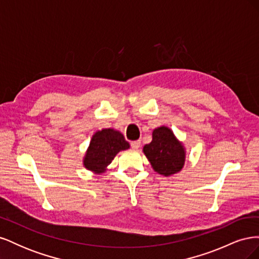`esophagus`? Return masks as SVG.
Wrapping results in <instances>:
<instances>
[{"instance_id": "obj_1", "label": "esophagus", "mask_w": 259, "mask_h": 259, "mask_svg": "<svg viewBox=\"0 0 259 259\" xmlns=\"http://www.w3.org/2000/svg\"><path fill=\"white\" fill-rule=\"evenodd\" d=\"M131 147L133 149H135V150H137V149L140 147V140H134V142H131Z\"/></svg>"}]
</instances>
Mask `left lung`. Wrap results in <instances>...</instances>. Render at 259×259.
<instances>
[{
	"mask_svg": "<svg viewBox=\"0 0 259 259\" xmlns=\"http://www.w3.org/2000/svg\"><path fill=\"white\" fill-rule=\"evenodd\" d=\"M144 153L153 169L161 175L178 173L185 163V150L168 127L155 128L152 142L144 147Z\"/></svg>",
	"mask_w": 259,
	"mask_h": 259,
	"instance_id": "1",
	"label": "left lung"
}]
</instances>
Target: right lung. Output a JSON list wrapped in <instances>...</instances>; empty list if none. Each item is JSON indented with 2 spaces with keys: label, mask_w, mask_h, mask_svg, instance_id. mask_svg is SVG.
<instances>
[{
  "label": "right lung",
  "mask_w": 259,
  "mask_h": 259,
  "mask_svg": "<svg viewBox=\"0 0 259 259\" xmlns=\"http://www.w3.org/2000/svg\"><path fill=\"white\" fill-rule=\"evenodd\" d=\"M130 148L120 132L107 128L93 136L84 159V166L97 174L103 173L117 152Z\"/></svg>",
  "instance_id": "add662e5"
}]
</instances>
